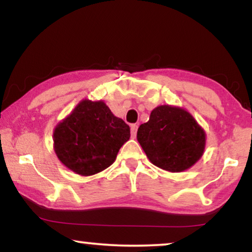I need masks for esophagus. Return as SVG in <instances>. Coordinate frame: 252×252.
I'll return each instance as SVG.
<instances>
[{
	"instance_id": "34e87169",
	"label": "esophagus",
	"mask_w": 252,
	"mask_h": 252,
	"mask_svg": "<svg viewBox=\"0 0 252 252\" xmlns=\"http://www.w3.org/2000/svg\"><path fill=\"white\" fill-rule=\"evenodd\" d=\"M136 132H137V125H135V124H134V125H130V133H132L133 136L136 135Z\"/></svg>"
}]
</instances>
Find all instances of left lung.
<instances>
[{
  "instance_id": "obj_1",
  "label": "left lung",
  "mask_w": 252,
  "mask_h": 252,
  "mask_svg": "<svg viewBox=\"0 0 252 252\" xmlns=\"http://www.w3.org/2000/svg\"><path fill=\"white\" fill-rule=\"evenodd\" d=\"M137 141L148 159L161 170L179 173L201 159L206 133L190 112L180 106L158 105L137 129Z\"/></svg>"
}]
</instances>
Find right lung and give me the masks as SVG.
Here are the masks:
<instances>
[{
    "mask_svg": "<svg viewBox=\"0 0 252 252\" xmlns=\"http://www.w3.org/2000/svg\"><path fill=\"white\" fill-rule=\"evenodd\" d=\"M129 137V126L104 101L85 98L55 126L54 150L68 170L89 177L112 165Z\"/></svg>",
    "mask_w": 252,
    "mask_h": 252,
    "instance_id": "1",
    "label": "right lung"
}]
</instances>
